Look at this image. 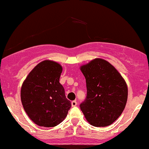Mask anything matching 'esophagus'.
I'll list each match as a JSON object with an SVG mask.
<instances>
[{
    "label": "esophagus",
    "instance_id": "esophagus-1",
    "mask_svg": "<svg viewBox=\"0 0 149 149\" xmlns=\"http://www.w3.org/2000/svg\"><path fill=\"white\" fill-rule=\"evenodd\" d=\"M72 107H76L77 105V101H72Z\"/></svg>",
    "mask_w": 149,
    "mask_h": 149
}]
</instances>
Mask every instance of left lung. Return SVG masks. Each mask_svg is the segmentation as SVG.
Returning <instances> with one entry per match:
<instances>
[{
  "instance_id": "left-lung-1",
  "label": "left lung",
  "mask_w": 149,
  "mask_h": 149,
  "mask_svg": "<svg viewBox=\"0 0 149 149\" xmlns=\"http://www.w3.org/2000/svg\"><path fill=\"white\" fill-rule=\"evenodd\" d=\"M80 70L87 84V97L79 106L81 111L92 126H109L125 108L128 97L125 80L103 59H94Z\"/></svg>"
}]
</instances>
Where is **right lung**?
<instances>
[{"mask_svg":"<svg viewBox=\"0 0 149 149\" xmlns=\"http://www.w3.org/2000/svg\"><path fill=\"white\" fill-rule=\"evenodd\" d=\"M62 68L57 62L44 60L37 65L23 81L22 104L30 119L38 126L53 127L62 122L71 108L60 83Z\"/></svg>","mask_w":149,"mask_h":149,"instance_id":"add662e5","label":"right lung"}]
</instances>
